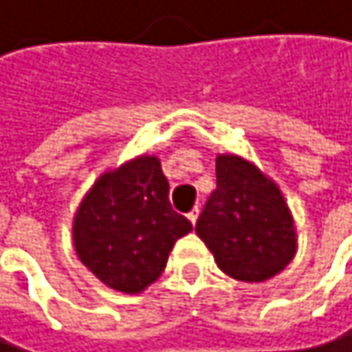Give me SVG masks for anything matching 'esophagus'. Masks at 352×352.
<instances>
[{
    "mask_svg": "<svg viewBox=\"0 0 352 352\" xmlns=\"http://www.w3.org/2000/svg\"><path fill=\"white\" fill-rule=\"evenodd\" d=\"M188 220H190V224L195 226V222H197V218H199V208H192L190 212H188V216H186Z\"/></svg>",
    "mask_w": 352,
    "mask_h": 352,
    "instance_id": "obj_1",
    "label": "esophagus"
}]
</instances>
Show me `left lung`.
<instances>
[{
    "mask_svg": "<svg viewBox=\"0 0 352 352\" xmlns=\"http://www.w3.org/2000/svg\"><path fill=\"white\" fill-rule=\"evenodd\" d=\"M195 231L220 271L248 283L271 279L296 254L294 220L281 190L235 155H218L216 190Z\"/></svg>",
    "mask_w": 352,
    "mask_h": 352,
    "instance_id": "left-lung-1",
    "label": "left lung"
}]
</instances>
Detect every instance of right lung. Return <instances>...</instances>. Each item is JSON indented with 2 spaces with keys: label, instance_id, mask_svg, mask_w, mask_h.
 Masks as SVG:
<instances>
[{
  "label": "right lung",
  "instance_id": "obj_1",
  "mask_svg": "<svg viewBox=\"0 0 352 352\" xmlns=\"http://www.w3.org/2000/svg\"><path fill=\"white\" fill-rule=\"evenodd\" d=\"M157 157L104 174L81 201L73 237L83 265L113 289L138 294L166 269L168 256L192 224L170 204Z\"/></svg>",
  "mask_w": 352,
  "mask_h": 352
}]
</instances>
